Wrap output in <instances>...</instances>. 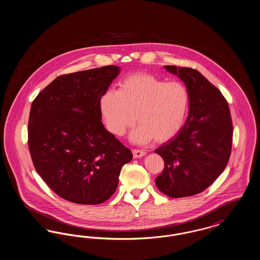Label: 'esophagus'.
I'll return each instance as SVG.
<instances>
[{
    "mask_svg": "<svg viewBox=\"0 0 260 260\" xmlns=\"http://www.w3.org/2000/svg\"><path fill=\"white\" fill-rule=\"evenodd\" d=\"M133 154H134V158H141L143 157L146 153L143 150H138V149H133Z\"/></svg>",
    "mask_w": 260,
    "mask_h": 260,
    "instance_id": "esophagus-1",
    "label": "esophagus"
}]
</instances>
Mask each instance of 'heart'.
<instances>
[{"instance_id": "1", "label": "heart", "mask_w": 260, "mask_h": 260, "mask_svg": "<svg viewBox=\"0 0 260 260\" xmlns=\"http://www.w3.org/2000/svg\"><path fill=\"white\" fill-rule=\"evenodd\" d=\"M190 96L179 82H167L154 75H132L123 80L118 91H106L100 109L108 131L123 136L128 127L139 126L131 139L136 143L167 142L184 125Z\"/></svg>"}]
</instances>
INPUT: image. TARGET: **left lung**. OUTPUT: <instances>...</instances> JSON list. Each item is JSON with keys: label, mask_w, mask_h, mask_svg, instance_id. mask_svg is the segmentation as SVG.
<instances>
[{"label": "left lung", "mask_w": 260, "mask_h": 260, "mask_svg": "<svg viewBox=\"0 0 260 260\" xmlns=\"http://www.w3.org/2000/svg\"><path fill=\"white\" fill-rule=\"evenodd\" d=\"M185 84L189 114L180 132L155 150L165 161L155 179L158 189L172 198L203 192L226 168L232 149L233 124L226 99L199 71L165 66Z\"/></svg>", "instance_id": "left-lung-1"}]
</instances>
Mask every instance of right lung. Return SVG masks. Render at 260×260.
<instances>
[{"label": "right lung", "mask_w": 260, "mask_h": 260, "mask_svg": "<svg viewBox=\"0 0 260 260\" xmlns=\"http://www.w3.org/2000/svg\"><path fill=\"white\" fill-rule=\"evenodd\" d=\"M120 67L109 65L54 79L34 99L28 147L35 170L59 197L98 205L115 193L132 151L106 131L100 99Z\"/></svg>", "instance_id": "obj_1"}]
</instances>
